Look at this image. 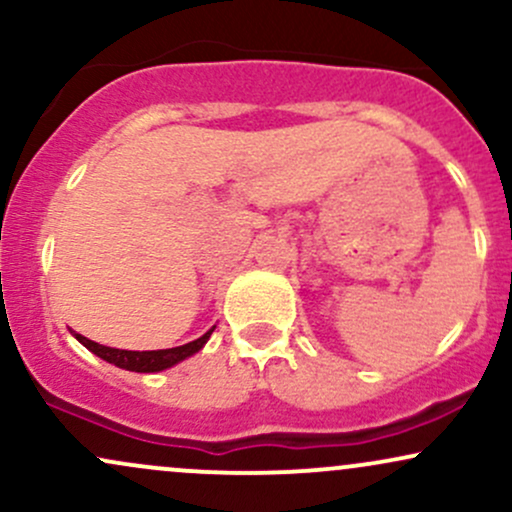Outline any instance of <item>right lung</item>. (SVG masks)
Instances as JSON below:
<instances>
[{
  "instance_id": "add662e5",
  "label": "right lung",
  "mask_w": 512,
  "mask_h": 512,
  "mask_svg": "<svg viewBox=\"0 0 512 512\" xmlns=\"http://www.w3.org/2000/svg\"><path fill=\"white\" fill-rule=\"evenodd\" d=\"M216 330V325L211 327L209 332H204L202 337L195 339L190 344H182V346H173V349H158V351H127V349H113V346H103L98 342H91V339L81 337L76 334L81 344L86 346L88 351H93L98 358L103 361L113 363L117 368H125V370H134V373H158V370H166L173 368L175 363L185 361V358L195 356L204 344L209 342L211 332Z\"/></svg>"
}]
</instances>
